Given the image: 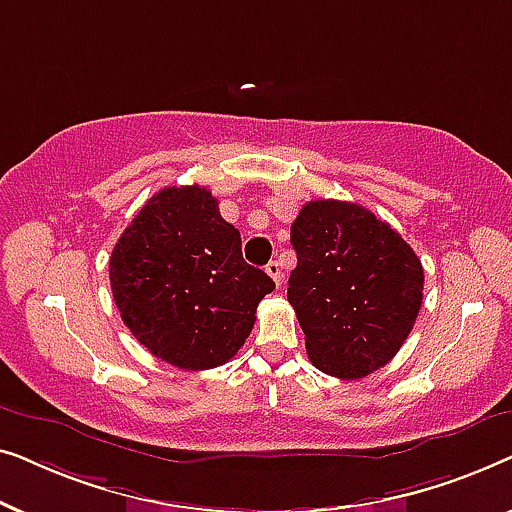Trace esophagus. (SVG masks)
<instances>
[{"instance_id":"34e87169","label":"esophagus","mask_w":512,"mask_h":512,"mask_svg":"<svg viewBox=\"0 0 512 512\" xmlns=\"http://www.w3.org/2000/svg\"><path fill=\"white\" fill-rule=\"evenodd\" d=\"M265 272H268V275L275 279V284L279 286L282 284V279H284V275H282V263L279 261H270L268 265H265Z\"/></svg>"}]
</instances>
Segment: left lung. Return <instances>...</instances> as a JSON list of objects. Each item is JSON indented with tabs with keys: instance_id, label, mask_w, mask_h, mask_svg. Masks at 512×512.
Returning <instances> with one entry per match:
<instances>
[{
	"instance_id": "obj_1",
	"label": "left lung",
	"mask_w": 512,
	"mask_h": 512,
	"mask_svg": "<svg viewBox=\"0 0 512 512\" xmlns=\"http://www.w3.org/2000/svg\"><path fill=\"white\" fill-rule=\"evenodd\" d=\"M286 298L321 373L361 380L387 366L422 307L424 268L387 221L356 202L312 200L291 223Z\"/></svg>"
}]
</instances>
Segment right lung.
Listing matches in <instances>:
<instances>
[{"label": "right lung", "mask_w": 512, "mask_h": 512, "mask_svg": "<svg viewBox=\"0 0 512 512\" xmlns=\"http://www.w3.org/2000/svg\"><path fill=\"white\" fill-rule=\"evenodd\" d=\"M123 324L181 370L233 359L275 282L244 263L240 230L205 186H167L139 209L109 258Z\"/></svg>", "instance_id": "1"}]
</instances>
